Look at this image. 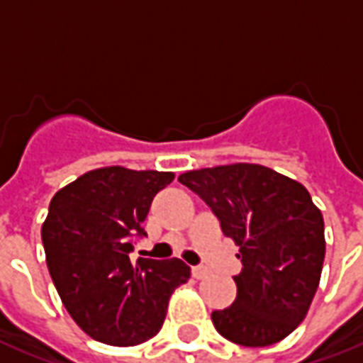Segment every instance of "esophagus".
Segmentation results:
<instances>
[{
  "instance_id": "34e87169",
  "label": "esophagus",
  "mask_w": 363,
  "mask_h": 363,
  "mask_svg": "<svg viewBox=\"0 0 363 363\" xmlns=\"http://www.w3.org/2000/svg\"><path fill=\"white\" fill-rule=\"evenodd\" d=\"M192 276H194L196 280H202V278H206V276H208V268L194 267L192 268Z\"/></svg>"
}]
</instances>
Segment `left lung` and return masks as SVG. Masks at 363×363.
Wrapping results in <instances>:
<instances>
[{
  "mask_svg": "<svg viewBox=\"0 0 363 363\" xmlns=\"http://www.w3.org/2000/svg\"><path fill=\"white\" fill-rule=\"evenodd\" d=\"M179 181L212 208L239 247L233 303L212 313L241 346L280 342L309 311L325 260V221L303 184L255 163L189 171Z\"/></svg>",
  "mask_w": 363,
  "mask_h": 363,
  "instance_id": "1",
  "label": "left lung"
}]
</instances>
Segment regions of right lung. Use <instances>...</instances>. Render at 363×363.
<instances>
[{"label":"right lung","mask_w":363,"mask_h":363,"mask_svg":"<svg viewBox=\"0 0 363 363\" xmlns=\"http://www.w3.org/2000/svg\"><path fill=\"white\" fill-rule=\"evenodd\" d=\"M173 173L103 167L60 189L43 223V245L60 299L83 333L111 346L150 340L169 297L189 281L182 260L138 259L134 237Z\"/></svg>","instance_id":"right-lung-1"}]
</instances>
